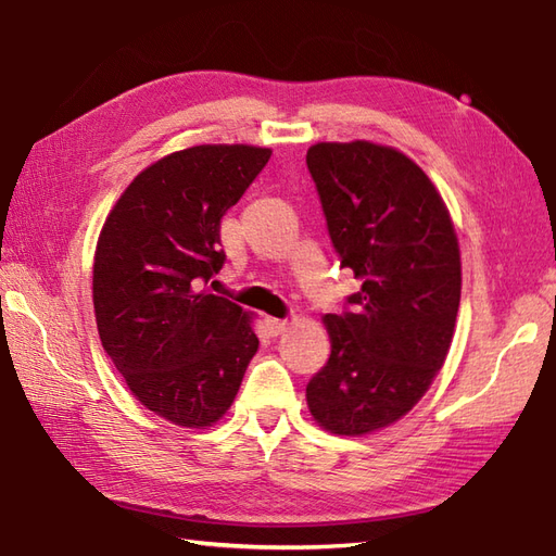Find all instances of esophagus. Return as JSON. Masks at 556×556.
<instances>
[{
	"mask_svg": "<svg viewBox=\"0 0 556 556\" xmlns=\"http://www.w3.org/2000/svg\"><path fill=\"white\" fill-rule=\"evenodd\" d=\"M265 325H267V332H269L271 337L281 334V332H285V329L289 327V323H287V320H279V317H267Z\"/></svg>",
	"mask_w": 556,
	"mask_h": 556,
	"instance_id": "34e87169",
	"label": "esophagus"
}]
</instances>
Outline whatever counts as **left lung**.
Wrapping results in <instances>:
<instances>
[{
    "label": "left lung",
    "instance_id": "8db88e82",
    "mask_svg": "<svg viewBox=\"0 0 556 556\" xmlns=\"http://www.w3.org/2000/svg\"><path fill=\"white\" fill-rule=\"evenodd\" d=\"M341 267L361 289L325 315L332 353L305 387L334 434L387 428L418 404L452 346L460 255L448 212L394 148L317 143L305 155Z\"/></svg>",
    "mask_w": 556,
    "mask_h": 556
}]
</instances>
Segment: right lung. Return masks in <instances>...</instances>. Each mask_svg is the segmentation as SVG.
Listing matches in <instances>:
<instances>
[{
	"mask_svg": "<svg viewBox=\"0 0 556 556\" xmlns=\"http://www.w3.org/2000/svg\"><path fill=\"white\" fill-rule=\"evenodd\" d=\"M253 146H195L140 172L104 222L92 303L108 356L134 396L184 428L217 422L257 337L229 299L205 291L224 267L219 224L265 169Z\"/></svg>",
	"mask_w": 556,
	"mask_h": 556,
	"instance_id": "obj_1",
	"label": "right lung"
}]
</instances>
